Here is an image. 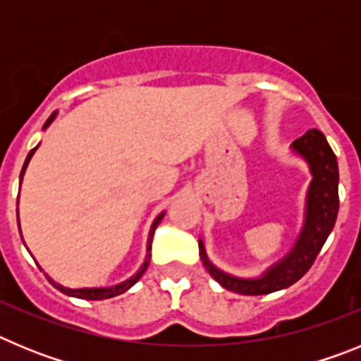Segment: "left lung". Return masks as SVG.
Segmentation results:
<instances>
[{
    "label": "left lung",
    "mask_w": 361,
    "mask_h": 361,
    "mask_svg": "<svg viewBox=\"0 0 361 361\" xmlns=\"http://www.w3.org/2000/svg\"><path fill=\"white\" fill-rule=\"evenodd\" d=\"M293 148L304 155L312 171V183L307 199V219L298 244L288 258L271 267L262 279L242 280L229 276L216 269L206 257L202 242H199V255L204 267L216 282L228 291L238 295H269L298 282L311 269L325 240L333 231L338 215V162L329 142L320 130H309L305 135L293 142Z\"/></svg>",
    "instance_id": "1"
}]
</instances>
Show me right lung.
Masks as SVG:
<instances>
[{
  "label": "right lung",
  "instance_id": "right-lung-1",
  "mask_svg": "<svg viewBox=\"0 0 361 361\" xmlns=\"http://www.w3.org/2000/svg\"><path fill=\"white\" fill-rule=\"evenodd\" d=\"M54 117H56V114H52V116H50L49 119H47V123H44L43 128H47V126H49V124L52 123ZM36 148H37V146H36ZM36 148L30 149V153H28V155H27V161H25V164H23V170H21V178H23V173H25V170H27L28 161H30V157H32V155H34V152H36ZM162 216H164V215H159L157 219H155V222H153L152 229H149L148 257H146V262L142 264V267H141V269H139V273H137L135 276H132V279H130V280H126V282L119 283V286H114V288H104V289H68V288H63V286H59V283L52 282V280L49 279L50 283H52V286H54V288H56V289H59V291L65 293V295H68V296H78V298H82V300H104V298H111V296L121 295V293H124V291H128V289L132 288L133 283H135L137 280L141 279L142 273H145L146 267H148V264H149V251H152V238H153V233H155V228H157V226H159V222H161V220H162Z\"/></svg>",
  "mask_w": 361,
  "mask_h": 361
}]
</instances>
